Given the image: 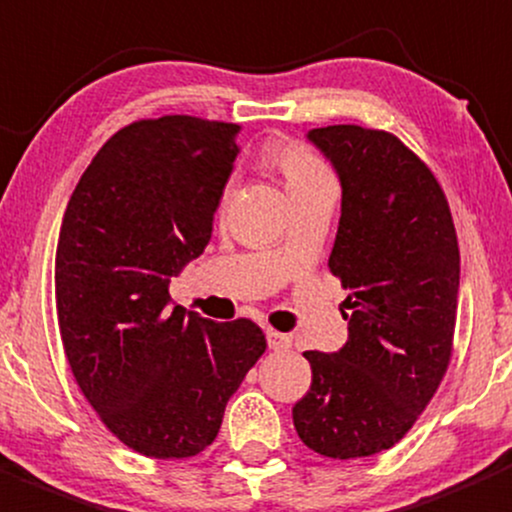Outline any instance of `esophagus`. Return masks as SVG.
I'll list each match as a JSON object with an SVG mask.
<instances>
[{
    "label": "esophagus",
    "mask_w": 512,
    "mask_h": 512,
    "mask_svg": "<svg viewBox=\"0 0 512 512\" xmlns=\"http://www.w3.org/2000/svg\"><path fill=\"white\" fill-rule=\"evenodd\" d=\"M267 344H270L272 352H287L292 347V339L287 334L277 332V329H267Z\"/></svg>",
    "instance_id": "obj_1"
}]
</instances>
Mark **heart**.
Masks as SVG:
<instances>
[{
    "instance_id": "heart-1",
    "label": "heart",
    "mask_w": 512,
    "mask_h": 512,
    "mask_svg": "<svg viewBox=\"0 0 512 512\" xmlns=\"http://www.w3.org/2000/svg\"><path fill=\"white\" fill-rule=\"evenodd\" d=\"M267 160L280 170L289 193L309 188V185L324 183V180H332V175H329V170L324 168L322 160L314 156L307 146H302V143H294V141L272 143V146L267 148Z\"/></svg>"
}]
</instances>
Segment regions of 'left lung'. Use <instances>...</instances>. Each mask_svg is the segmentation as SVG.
I'll use <instances>...</instances> for the list:
<instances>
[{"instance_id": "left-lung-1", "label": "left lung", "mask_w": 512, "mask_h": 512, "mask_svg": "<svg viewBox=\"0 0 512 512\" xmlns=\"http://www.w3.org/2000/svg\"><path fill=\"white\" fill-rule=\"evenodd\" d=\"M342 183L329 270L349 289V339L304 352L312 386L294 404L299 438L319 456L386 451L436 394L453 352L461 255L451 208L428 165L394 133L312 128Z\"/></svg>"}]
</instances>
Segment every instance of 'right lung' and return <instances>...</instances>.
I'll return each mask as SVG.
<instances>
[{
	"mask_svg": "<svg viewBox=\"0 0 512 512\" xmlns=\"http://www.w3.org/2000/svg\"><path fill=\"white\" fill-rule=\"evenodd\" d=\"M237 133L195 116L131 123L103 143L66 205L54 270L61 344L98 418L143 456L205 451L267 349L250 319L185 314L168 294L210 242Z\"/></svg>",
	"mask_w": 512,
	"mask_h": 512,
	"instance_id": "1",
	"label": "right lung"
}]
</instances>
